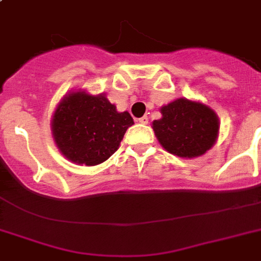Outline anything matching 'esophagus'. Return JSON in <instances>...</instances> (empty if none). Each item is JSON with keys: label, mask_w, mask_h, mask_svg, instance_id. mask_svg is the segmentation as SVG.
<instances>
[{"label": "esophagus", "mask_w": 261, "mask_h": 261, "mask_svg": "<svg viewBox=\"0 0 261 261\" xmlns=\"http://www.w3.org/2000/svg\"><path fill=\"white\" fill-rule=\"evenodd\" d=\"M138 122L141 123V124H147V123H149V118H147V116H142V118L138 119Z\"/></svg>", "instance_id": "34e87169"}]
</instances>
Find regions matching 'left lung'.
<instances>
[{
    "label": "left lung",
    "instance_id": "8db88e82",
    "mask_svg": "<svg viewBox=\"0 0 261 261\" xmlns=\"http://www.w3.org/2000/svg\"><path fill=\"white\" fill-rule=\"evenodd\" d=\"M161 119L151 123L160 145L173 155L195 159L214 146L219 134L215 111L202 101L176 98L160 108Z\"/></svg>",
    "mask_w": 261,
    "mask_h": 261
}]
</instances>
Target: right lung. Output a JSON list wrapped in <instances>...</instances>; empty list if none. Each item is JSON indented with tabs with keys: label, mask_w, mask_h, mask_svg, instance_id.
<instances>
[{
	"label": "right lung",
	"mask_w": 261,
	"mask_h": 261,
	"mask_svg": "<svg viewBox=\"0 0 261 261\" xmlns=\"http://www.w3.org/2000/svg\"><path fill=\"white\" fill-rule=\"evenodd\" d=\"M133 124L131 115L127 111L118 112L106 94L79 89L59 101L51 119V133L65 159L77 165L94 167L118 150Z\"/></svg>",
	"instance_id": "add662e5"
}]
</instances>
